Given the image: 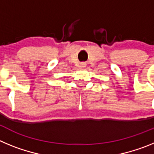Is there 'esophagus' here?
<instances>
[{
    "instance_id": "1",
    "label": "esophagus",
    "mask_w": 154,
    "mask_h": 154,
    "mask_svg": "<svg viewBox=\"0 0 154 154\" xmlns=\"http://www.w3.org/2000/svg\"><path fill=\"white\" fill-rule=\"evenodd\" d=\"M80 66H81L82 68L85 67V63H81V65H80Z\"/></svg>"
}]
</instances>
